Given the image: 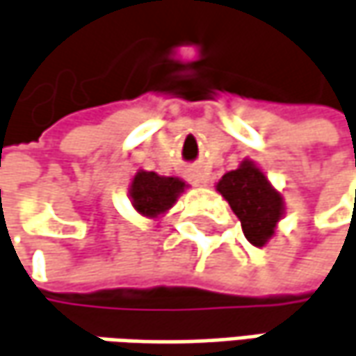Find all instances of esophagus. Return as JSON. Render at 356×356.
I'll use <instances>...</instances> for the list:
<instances>
[{
    "label": "esophagus",
    "mask_w": 356,
    "mask_h": 356,
    "mask_svg": "<svg viewBox=\"0 0 356 356\" xmlns=\"http://www.w3.org/2000/svg\"><path fill=\"white\" fill-rule=\"evenodd\" d=\"M191 181H193L195 185H203L207 177H205V173H201V171H195L193 175H191Z\"/></svg>",
    "instance_id": "esophagus-1"
}]
</instances>
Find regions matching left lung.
<instances>
[{
  "label": "left lung",
  "instance_id": "left-lung-1",
  "mask_svg": "<svg viewBox=\"0 0 356 356\" xmlns=\"http://www.w3.org/2000/svg\"><path fill=\"white\" fill-rule=\"evenodd\" d=\"M217 191L239 217L243 233L251 245L263 247L275 235L277 221L283 217V197L270 187L253 161H243L239 169L225 173L217 183Z\"/></svg>",
  "mask_w": 356,
  "mask_h": 356
}]
</instances>
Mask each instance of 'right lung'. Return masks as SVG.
Listing matches in <instances>:
<instances>
[{"mask_svg":"<svg viewBox=\"0 0 356 356\" xmlns=\"http://www.w3.org/2000/svg\"><path fill=\"white\" fill-rule=\"evenodd\" d=\"M185 183L177 177H161L153 171H139L131 183L133 207L145 217L165 213L183 193Z\"/></svg>","mask_w":356,"mask_h":356,"instance_id":"right-lung-1","label":"right lung"}]
</instances>
